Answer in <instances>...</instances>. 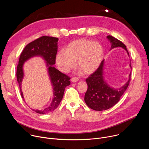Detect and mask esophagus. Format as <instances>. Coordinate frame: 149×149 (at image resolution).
<instances>
[{"mask_svg":"<svg viewBox=\"0 0 149 149\" xmlns=\"http://www.w3.org/2000/svg\"><path fill=\"white\" fill-rule=\"evenodd\" d=\"M78 78H76V77H73V78H72V79H71V81L72 82H77V81H78Z\"/></svg>","mask_w":149,"mask_h":149,"instance_id":"34e87169","label":"esophagus"}]
</instances>
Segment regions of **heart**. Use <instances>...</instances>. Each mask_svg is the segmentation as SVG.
Here are the masks:
<instances>
[{"instance_id":"heart-1","label":"heart","mask_w":149,"mask_h":149,"mask_svg":"<svg viewBox=\"0 0 149 149\" xmlns=\"http://www.w3.org/2000/svg\"><path fill=\"white\" fill-rule=\"evenodd\" d=\"M103 58V48L97 42L80 39L70 43L65 50L58 52L55 62L58 69L67 72L77 67L85 74H91L99 67Z\"/></svg>"}]
</instances>
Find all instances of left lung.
Listing matches in <instances>:
<instances>
[{"label": "left lung", "mask_w": 149, "mask_h": 149, "mask_svg": "<svg viewBox=\"0 0 149 149\" xmlns=\"http://www.w3.org/2000/svg\"><path fill=\"white\" fill-rule=\"evenodd\" d=\"M107 38L111 44L110 51L120 47L127 52L129 56V53L123 42L110 35L107 36ZM104 59L102 60L96 71L86 79L88 89L85 94L84 101L88 107L95 111L108 110L116 105L128 87L131 79L132 68L130 63L131 71L127 81L120 88H116L110 86L104 79Z\"/></svg>", "instance_id": "left-lung-1"}]
</instances>
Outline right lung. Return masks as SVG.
I'll return each instance as SVG.
<instances>
[{
	"mask_svg": "<svg viewBox=\"0 0 149 149\" xmlns=\"http://www.w3.org/2000/svg\"><path fill=\"white\" fill-rule=\"evenodd\" d=\"M58 38L51 36H42L28 44L21 53L17 67L16 77L19 84L21 96L24 100L22 91V82L24 77V65L29 59L39 56L46 62L48 74L53 89V98L48 107L43 110H34L35 112L46 114L55 110L60 104L64 94L65 88L70 86V78L56 69L53 65L55 63V58L58 51Z\"/></svg>",
	"mask_w": 149,
	"mask_h": 149,
	"instance_id": "right-lung-1",
	"label": "right lung"
}]
</instances>
